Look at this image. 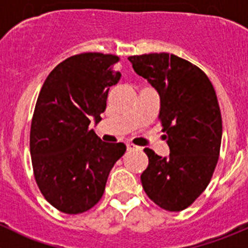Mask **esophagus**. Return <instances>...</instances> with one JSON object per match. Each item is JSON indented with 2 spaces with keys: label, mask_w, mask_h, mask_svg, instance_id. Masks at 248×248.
<instances>
[{
  "label": "esophagus",
  "mask_w": 248,
  "mask_h": 248,
  "mask_svg": "<svg viewBox=\"0 0 248 248\" xmlns=\"http://www.w3.org/2000/svg\"><path fill=\"white\" fill-rule=\"evenodd\" d=\"M138 146H136V145H134V143H130V142H129V143H126V150H128V151H134V150H138Z\"/></svg>",
  "instance_id": "obj_1"
}]
</instances>
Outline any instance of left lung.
<instances>
[{
  "instance_id": "obj_1",
  "label": "left lung",
  "mask_w": 248,
  "mask_h": 248,
  "mask_svg": "<svg viewBox=\"0 0 248 248\" xmlns=\"http://www.w3.org/2000/svg\"><path fill=\"white\" fill-rule=\"evenodd\" d=\"M134 70L161 97L158 119L169 158L151 148L141 183L151 201L169 212L190 207L207 188L219 159L221 114L216 90L197 65L166 52L130 56Z\"/></svg>"
}]
</instances>
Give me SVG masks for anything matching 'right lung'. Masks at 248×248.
<instances>
[{
    "mask_svg": "<svg viewBox=\"0 0 248 248\" xmlns=\"http://www.w3.org/2000/svg\"><path fill=\"white\" fill-rule=\"evenodd\" d=\"M120 58L84 52L48 74L35 105L30 128L34 178L42 196L65 214L93 208L105 192L110 169L125 145L106 143L90 130L106 110L109 86L118 84Z\"/></svg>",
    "mask_w": 248,
    "mask_h": 248,
    "instance_id": "right-lung-1",
    "label": "right lung"
}]
</instances>
